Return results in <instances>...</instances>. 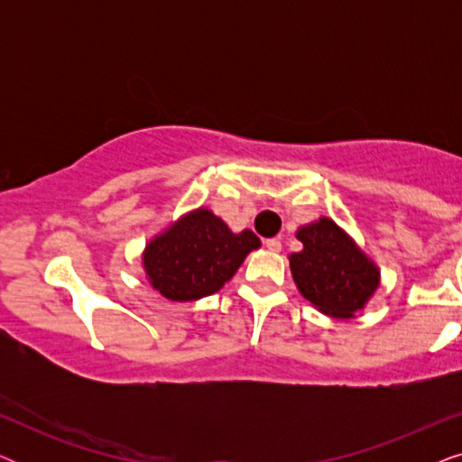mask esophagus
I'll use <instances>...</instances> for the list:
<instances>
[{
	"mask_svg": "<svg viewBox=\"0 0 462 462\" xmlns=\"http://www.w3.org/2000/svg\"><path fill=\"white\" fill-rule=\"evenodd\" d=\"M264 245H267V250H271V252H280L282 250V242L277 237L264 239Z\"/></svg>",
	"mask_w": 462,
	"mask_h": 462,
	"instance_id": "obj_1",
	"label": "esophagus"
}]
</instances>
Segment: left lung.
<instances>
[{"mask_svg": "<svg viewBox=\"0 0 462 462\" xmlns=\"http://www.w3.org/2000/svg\"><path fill=\"white\" fill-rule=\"evenodd\" d=\"M296 237L305 248L290 256V269L300 294L321 313L353 318L378 286L374 264L330 218L302 226Z\"/></svg>", "mask_w": 462, "mask_h": 462, "instance_id": "8db88e82", "label": "left lung"}]
</instances>
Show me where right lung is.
<instances>
[{"mask_svg": "<svg viewBox=\"0 0 462 462\" xmlns=\"http://www.w3.org/2000/svg\"><path fill=\"white\" fill-rule=\"evenodd\" d=\"M261 245L252 231L231 233L210 210H195L155 237L144 250L151 286L170 300H198L229 282Z\"/></svg>", "mask_w": 462, "mask_h": 462, "instance_id": "obj_1", "label": "right lung"}]
</instances>
